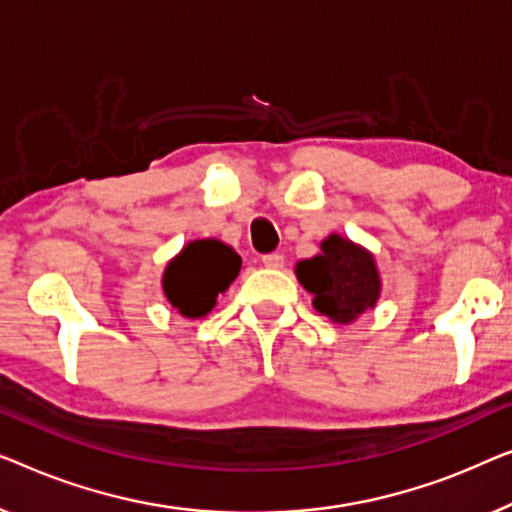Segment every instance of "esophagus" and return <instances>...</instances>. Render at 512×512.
Wrapping results in <instances>:
<instances>
[{
  "instance_id": "obj_1",
  "label": "esophagus",
  "mask_w": 512,
  "mask_h": 512,
  "mask_svg": "<svg viewBox=\"0 0 512 512\" xmlns=\"http://www.w3.org/2000/svg\"><path fill=\"white\" fill-rule=\"evenodd\" d=\"M262 264L266 269H280V266L285 264V257L280 253H269V255H262Z\"/></svg>"
}]
</instances>
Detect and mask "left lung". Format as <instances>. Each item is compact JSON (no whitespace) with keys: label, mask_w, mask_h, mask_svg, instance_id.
Wrapping results in <instances>:
<instances>
[{"label":"left lung","mask_w":512,"mask_h":512,"mask_svg":"<svg viewBox=\"0 0 512 512\" xmlns=\"http://www.w3.org/2000/svg\"><path fill=\"white\" fill-rule=\"evenodd\" d=\"M297 278L315 297L313 306L318 313L341 325L376 306L380 294L373 257L336 234L322 241L320 255L297 264Z\"/></svg>","instance_id":"8db88e82"}]
</instances>
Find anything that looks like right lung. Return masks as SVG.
Returning a JSON list of instances; mask_svg holds the SVG:
<instances>
[{
  "instance_id": "obj_1",
  "label": "right lung",
  "mask_w": 512,
  "mask_h": 512,
  "mask_svg": "<svg viewBox=\"0 0 512 512\" xmlns=\"http://www.w3.org/2000/svg\"><path fill=\"white\" fill-rule=\"evenodd\" d=\"M241 257L215 239L192 241L164 271V294L187 318H201L239 276Z\"/></svg>"
}]
</instances>
